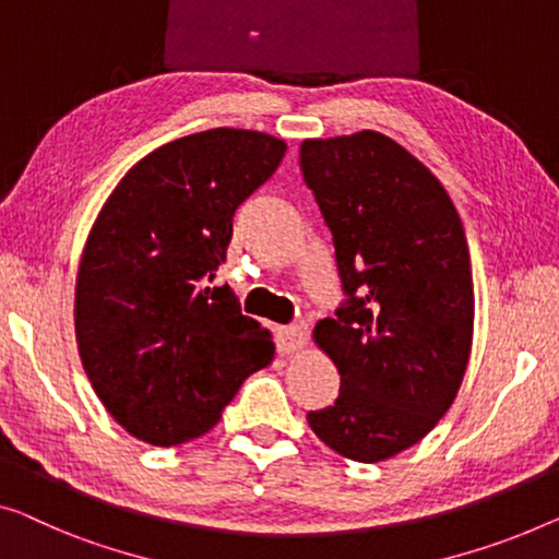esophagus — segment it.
Wrapping results in <instances>:
<instances>
[{"instance_id": "1", "label": "esophagus", "mask_w": 559, "mask_h": 559, "mask_svg": "<svg viewBox=\"0 0 559 559\" xmlns=\"http://www.w3.org/2000/svg\"><path fill=\"white\" fill-rule=\"evenodd\" d=\"M306 346V331L301 326H283L281 329V348L286 354L301 352Z\"/></svg>"}]
</instances>
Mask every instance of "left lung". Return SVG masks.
Masks as SVG:
<instances>
[{"label":"left lung","instance_id":"1","mask_svg":"<svg viewBox=\"0 0 559 559\" xmlns=\"http://www.w3.org/2000/svg\"><path fill=\"white\" fill-rule=\"evenodd\" d=\"M301 173L333 236L346 301L316 323L336 364L323 444L384 462L437 427L472 352L474 286L460 213L427 165L377 130L304 140Z\"/></svg>","mask_w":559,"mask_h":559}]
</instances>
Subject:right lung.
I'll return each mask as SVG.
<instances>
[{"mask_svg": "<svg viewBox=\"0 0 559 559\" xmlns=\"http://www.w3.org/2000/svg\"><path fill=\"white\" fill-rule=\"evenodd\" d=\"M283 155V140L255 130L173 140L124 173L93 223L74 336L99 402L135 439L175 447L205 435L273 361L271 331L211 283L238 205Z\"/></svg>", "mask_w": 559, "mask_h": 559, "instance_id": "1", "label": "right lung"}]
</instances>
